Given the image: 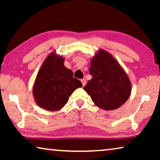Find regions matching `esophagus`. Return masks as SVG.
Here are the masks:
<instances>
[{"label":"esophagus","mask_w":160,"mask_h":160,"mask_svg":"<svg viewBox=\"0 0 160 160\" xmlns=\"http://www.w3.org/2000/svg\"><path fill=\"white\" fill-rule=\"evenodd\" d=\"M81 82H82L83 87L85 85V84H86V80L85 79H82V80H81Z\"/></svg>","instance_id":"1"}]
</instances>
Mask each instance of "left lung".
Returning <instances> with one entry per match:
<instances>
[{
  "label": "left lung",
  "instance_id": "left-lung-1",
  "mask_svg": "<svg viewBox=\"0 0 160 160\" xmlns=\"http://www.w3.org/2000/svg\"><path fill=\"white\" fill-rule=\"evenodd\" d=\"M89 70L92 78L84 90L96 106L113 110L128 100L131 93V80L112 54L100 48L91 58Z\"/></svg>",
  "mask_w": 160,
  "mask_h": 160
}]
</instances>
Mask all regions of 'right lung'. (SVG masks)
I'll list each match as a JSON object with an SVG mask.
<instances>
[{"label":"right lung","instance_id":"obj_1","mask_svg":"<svg viewBox=\"0 0 160 160\" xmlns=\"http://www.w3.org/2000/svg\"><path fill=\"white\" fill-rule=\"evenodd\" d=\"M70 69L64 66V58L55 51L42 63L35 79L32 93L39 107L55 112L62 109L69 97L82 82L72 77Z\"/></svg>","mask_w":160,"mask_h":160}]
</instances>
